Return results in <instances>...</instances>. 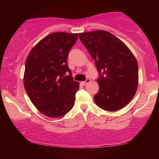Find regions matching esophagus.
<instances>
[{
    "label": "esophagus",
    "instance_id": "34e87169",
    "mask_svg": "<svg viewBox=\"0 0 159 159\" xmlns=\"http://www.w3.org/2000/svg\"><path fill=\"white\" fill-rule=\"evenodd\" d=\"M90 79H86L85 81H83V82H82L83 83V85H87L88 83H90Z\"/></svg>",
    "mask_w": 159,
    "mask_h": 159
}]
</instances>
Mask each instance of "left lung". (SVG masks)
Returning a JSON list of instances; mask_svg holds the SVG:
<instances>
[{"label": "left lung", "mask_w": 159, "mask_h": 159, "mask_svg": "<svg viewBox=\"0 0 159 159\" xmlns=\"http://www.w3.org/2000/svg\"><path fill=\"white\" fill-rule=\"evenodd\" d=\"M79 39L95 60L99 73V108L115 111L127 105L138 85V64L133 54L114 35L98 30L79 34Z\"/></svg>", "instance_id": "8db88e82"}]
</instances>
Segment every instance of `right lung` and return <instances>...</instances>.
Returning a JSON list of instances; mask_svg holds the SVG:
<instances>
[{"mask_svg":"<svg viewBox=\"0 0 159 159\" xmlns=\"http://www.w3.org/2000/svg\"><path fill=\"white\" fill-rule=\"evenodd\" d=\"M78 34L52 33L32 48L25 63L24 84L37 109L48 117L67 114L74 105L79 83L75 81L67 58Z\"/></svg>","mask_w":159,"mask_h":159,"instance_id":"obj_1","label":"right lung"}]
</instances>
